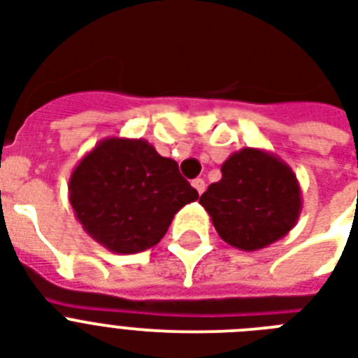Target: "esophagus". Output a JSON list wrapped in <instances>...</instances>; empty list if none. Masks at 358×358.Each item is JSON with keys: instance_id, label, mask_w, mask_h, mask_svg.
<instances>
[{"instance_id": "esophagus-1", "label": "esophagus", "mask_w": 358, "mask_h": 358, "mask_svg": "<svg viewBox=\"0 0 358 358\" xmlns=\"http://www.w3.org/2000/svg\"><path fill=\"white\" fill-rule=\"evenodd\" d=\"M191 185L195 187L199 195H202V193H204V189H206V184H204V180H202V178L193 180V182H191Z\"/></svg>"}]
</instances>
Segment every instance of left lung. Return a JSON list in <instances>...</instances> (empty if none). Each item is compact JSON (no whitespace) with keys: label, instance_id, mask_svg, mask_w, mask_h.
Returning <instances> with one entry per match:
<instances>
[{"label":"left lung","instance_id":"obj_1","mask_svg":"<svg viewBox=\"0 0 358 358\" xmlns=\"http://www.w3.org/2000/svg\"><path fill=\"white\" fill-rule=\"evenodd\" d=\"M221 174L199 202L223 241L239 250H260L297 224L303 210L299 180L273 152L245 146L230 154Z\"/></svg>","mask_w":358,"mask_h":358}]
</instances>
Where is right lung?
Wrapping results in <instances>:
<instances>
[{
    "instance_id": "obj_1",
    "label": "right lung",
    "mask_w": 358,
    "mask_h": 358,
    "mask_svg": "<svg viewBox=\"0 0 358 358\" xmlns=\"http://www.w3.org/2000/svg\"><path fill=\"white\" fill-rule=\"evenodd\" d=\"M199 199L145 139L106 137L76 165L69 201L76 219L96 243L117 255H135L159 243L174 215Z\"/></svg>"
}]
</instances>
